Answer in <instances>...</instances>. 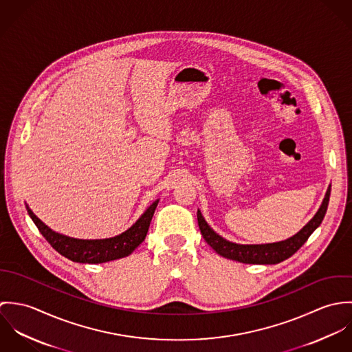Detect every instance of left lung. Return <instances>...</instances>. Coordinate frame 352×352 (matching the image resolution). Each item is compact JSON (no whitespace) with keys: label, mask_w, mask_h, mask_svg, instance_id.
<instances>
[{"label":"left lung","mask_w":352,"mask_h":352,"mask_svg":"<svg viewBox=\"0 0 352 352\" xmlns=\"http://www.w3.org/2000/svg\"><path fill=\"white\" fill-rule=\"evenodd\" d=\"M329 195H331V187L328 188L322 204L316 212V215L302 228L301 230L296 236L274 244L241 245V244L226 241L207 225L199 210H198V223H199V229L204 241L218 254L230 260L245 263V264H278L298 251L306 243L309 236L320 226L328 208Z\"/></svg>","instance_id":"8db88e82"}]
</instances>
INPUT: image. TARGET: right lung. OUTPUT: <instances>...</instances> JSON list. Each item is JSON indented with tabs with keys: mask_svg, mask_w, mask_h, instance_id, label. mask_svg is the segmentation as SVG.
<instances>
[{
	"mask_svg": "<svg viewBox=\"0 0 352 352\" xmlns=\"http://www.w3.org/2000/svg\"><path fill=\"white\" fill-rule=\"evenodd\" d=\"M158 201L151 204V207L142 214V217L124 233L105 240H77L70 239L62 234L52 232L49 226H46L27 206L28 214L32 218L34 223L42 233V236L47 240L51 247L76 263H88L98 264L111 260H116L124 256H129L134 251L146 237V233L151 226V218Z\"/></svg>",
	"mask_w": 352,
	"mask_h": 352,
	"instance_id": "1",
	"label": "right lung"
}]
</instances>
